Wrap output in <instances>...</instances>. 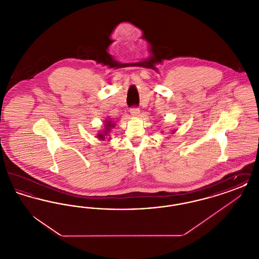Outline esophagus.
<instances>
[{"instance_id":"34e87169","label":"esophagus","mask_w":259,"mask_h":259,"mask_svg":"<svg viewBox=\"0 0 259 259\" xmlns=\"http://www.w3.org/2000/svg\"><path fill=\"white\" fill-rule=\"evenodd\" d=\"M130 113H131V115L132 116H139V113H140V110L138 109V108H132L131 110H130Z\"/></svg>"}]
</instances>
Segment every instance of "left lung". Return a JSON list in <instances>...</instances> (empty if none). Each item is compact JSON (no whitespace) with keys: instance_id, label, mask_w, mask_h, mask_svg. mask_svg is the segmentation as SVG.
<instances>
[{"instance_id":"1","label":"left lung","mask_w":259,"mask_h":259,"mask_svg":"<svg viewBox=\"0 0 259 259\" xmlns=\"http://www.w3.org/2000/svg\"><path fill=\"white\" fill-rule=\"evenodd\" d=\"M172 133H175V131H172Z\"/></svg>"}]
</instances>
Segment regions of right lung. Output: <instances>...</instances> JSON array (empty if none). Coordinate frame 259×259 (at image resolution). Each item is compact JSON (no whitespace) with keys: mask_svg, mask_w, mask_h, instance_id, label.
<instances>
[{"mask_svg":"<svg viewBox=\"0 0 259 259\" xmlns=\"http://www.w3.org/2000/svg\"><path fill=\"white\" fill-rule=\"evenodd\" d=\"M114 127V123L110 120V119H106L105 124H104V129H102V131H100L97 134V138L100 141H105V139H108V141L111 140L110 137V132H111V128Z\"/></svg>","mask_w":259,"mask_h":259,"instance_id":"1","label":"right lung"}]
</instances>
